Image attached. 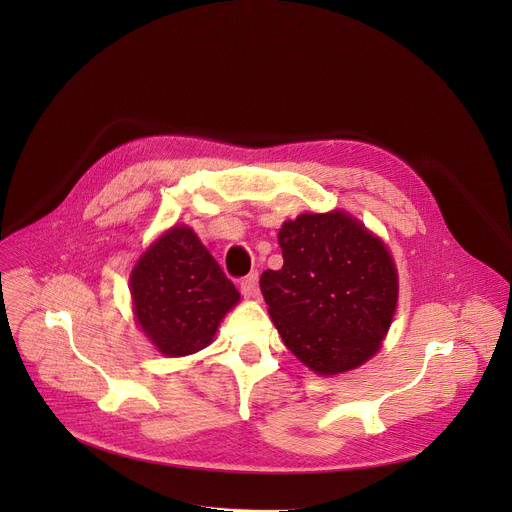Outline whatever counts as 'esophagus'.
Masks as SVG:
<instances>
[{
    "instance_id": "34e87169",
    "label": "esophagus",
    "mask_w": 512,
    "mask_h": 512,
    "mask_svg": "<svg viewBox=\"0 0 512 512\" xmlns=\"http://www.w3.org/2000/svg\"><path fill=\"white\" fill-rule=\"evenodd\" d=\"M241 294L245 298H257L259 296V273L257 271H251L247 277H243Z\"/></svg>"
}]
</instances>
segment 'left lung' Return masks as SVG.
Listing matches in <instances>:
<instances>
[{"label": "left lung", "instance_id": "obj_1", "mask_svg": "<svg viewBox=\"0 0 512 512\" xmlns=\"http://www.w3.org/2000/svg\"><path fill=\"white\" fill-rule=\"evenodd\" d=\"M277 239L283 267L263 271L259 285L283 344L318 375L360 367L397 308L389 249L344 210L300 214Z\"/></svg>", "mask_w": 512, "mask_h": 512}]
</instances>
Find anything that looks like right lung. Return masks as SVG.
I'll list each match as a JSON object with an SVG mask.
<instances>
[{
  "instance_id": "right-lung-1",
  "label": "right lung",
  "mask_w": 512,
  "mask_h": 512,
  "mask_svg": "<svg viewBox=\"0 0 512 512\" xmlns=\"http://www.w3.org/2000/svg\"><path fill=\"white\" fill-rule=\"evenodd\" d=\"M129 289L135 322L164 356L206 348L241 300L196 233L172 227L137 259Z\"/></svg>"
}]
</instances>
